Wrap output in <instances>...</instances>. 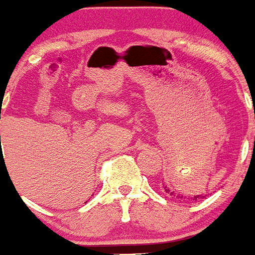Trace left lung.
I'll use <instances>...</instances> for the list:
<instances>
[{"label":"left lung","mask_w":255,"mask_h":255,"mask_svg":"<svg viewBox=\"0 0 255 255\" xmlns=\"http://www.w3.org/2000/svg\"><path fill=\"white\" fill-rule=\"evenodd\" d=\"M164 189H165V192H166V193L167 194H170V196H173V197H176V198H184V196H183V194H182V196H180V194H176L175 193V192H174V190H170V189H169V188H167L166 187V185H164ZM197 198H198V196H194V197H189V198H188V199H193V201H194V199H197Z\"/></svg>","instance_id":"1"}]
</instances>
